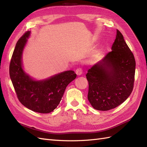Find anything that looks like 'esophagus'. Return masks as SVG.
<instances>
[{
    "mask_svg": "<svg viewBox=\"0 0 147 147\" xmlns=\"http://www.w3.org/2000/svg\"><path fill=\"white\" fill-rule=\"evenodd\" d=\"M76 74L78 75V76H81V75L82 74V70L81 68H78L76 70Z\"/></svg>",
    "mask_w": 147,
    "mask_h": 147,
    "instance_id": "obj_1",
    "label": "esophagus"
}]
</instances>
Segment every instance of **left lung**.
Instances as JSON below:
<instances>
[{
    "label": "left lung",
    "instance_id": "1",
    "mask_svg": "<svg viewBox=\"0 0 147 147\" xmlns=\"http://www.w3.org/2000/svg\"><path fill=\"white\" fill-rule=\"evenodd\" d=\"M112 51L88 71V99L94 109L109 111L123 103L133 90L135 60L117 30Z\"/></svg>",
    "mask_w": 147,
    "mask_h": 147
}]
</instances>
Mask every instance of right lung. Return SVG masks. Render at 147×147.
I'll list each match as a JSON object with an SVG mask.
<instances>
[{"mask_svg":"<svg viewBox=\"0 0 147 147\" xmlns=\"http://www.w3.org/2000/svg\"><path fill=\"white\" fill-rule=\"evenodd\" d=\"M30 33V31L26 32L17 41L10 64V77L18 99L25 107L48 114L57 107L67 86L76 79V74L69 70L37 80L26 73L22 55Z\"/></svg>","mask_w":147,"mask_h":147,"instance_id":"obj_1","label":"right lung"}]
</instances>
